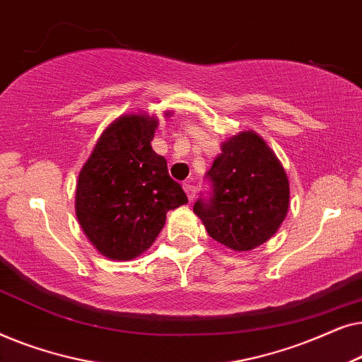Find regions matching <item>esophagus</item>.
Returning a JSON list of instances; mask_svg holds the SVG:
<instances>
[{"label":"esophagus","mask_w":362,"mask_h":362,"mask_svg":"<svg viewBox=\"0 0 362 362\" xmlns=\"http://www.w3.org/2000/svg\"><path fill=\"white\" fill-rule=\"evenodd\" d=\"M182 187H185L187 199H189V202H191V201L194 199V197H196V189H194V186H191V185H185Z\"/></svg>","instance_id":"1"}]
</instances>
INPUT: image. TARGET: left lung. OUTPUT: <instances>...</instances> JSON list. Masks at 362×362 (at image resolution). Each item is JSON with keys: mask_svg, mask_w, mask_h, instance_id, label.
Returning <instances> with one entry per match:
<instances>
[{"mask_svg": "<svg viewBox=\"0 0 362 362\" xmlns=\"http://www.w3.org/2000/svg\"><path fill=\"white\" fill-rule=\"evenodd\" d=\"M221 150L207 171L214 187L211 199H197L194 214L212 239L235 252H249L269 240L285 221L288 177L255 132H239Z\"/></svg>", "mask_w": 362, "mask_h": 362, "instance_id": "obj_1", "label": "left lung"}]
</instances>
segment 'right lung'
Instances as JSON below:
<instances>
[{"label": "right lung", "mask_w": 362, "mask_h": 362, "mask_svg": "<svg viewBox=\"0 0 362 362\" xmlns=\"http://www.w3.org/2000/svg\"><path fill=\"white\" fill-rule=\"evenodd\" d=\"M156 128L158 118L146 113L118 117L103 130L78 173V224L110 260H133L150 249L166 212L187 202L181 185L168 175L165 158L153 151Z\"/></svg>", "instance_id": "1"}]
</instances>
